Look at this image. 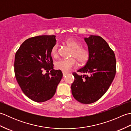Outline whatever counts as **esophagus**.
<instances>
[{"instance_id": "1", "label": "esophagus", "mask_w": 131, "mask_h": 131, "mask_svg": "<svg viewBox=\"0 0 131 131\" xmlns=\"http://www.w3.org/2000/svg\"><path fill=\"white\" fill-rule=\"evenodd\" d=\"M62 74H63V77H65L66 75H67V73H64V72H63L62 73Z\"/></svg>"}]
</instances>
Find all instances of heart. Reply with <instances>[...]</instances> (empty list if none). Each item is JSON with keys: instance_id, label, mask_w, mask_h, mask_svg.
I'll return each mask as SVG.
<instances>
[{"instance_id": "b5f03b06", "label": "heart", "mask_w": 131, "mask_h": 131, "mask_svg": "<svg viewBox=\"0 0 131 131\" xmlns=\"http://www.w3.org/2000/svg\"><path fill=\"white\" fill-rule=\"evenodd\" d=\"M65 43L72 49L71 57L68 59H61L55 63V68L57 70L63 72H68L77 65V59L80 65H83L87 62L90 57L88 50L82 47V43L74 38H69L65 40ZM51 54L53 57H56L58 55V46L56 44L51 49ZM76 59L75 60V59Z\"/></svg>"}]
</instances>
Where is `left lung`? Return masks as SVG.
Masks as SVG:
<instances>
[{
    "label": "left lung",
    "mask_w": 131,
    "mask_h": 131,
    "mask_svg": "<svg viewBox=\"0 0 131 131\" xmlns=\"http://www.w3.org/2000/svg\"><path fill=\"white\" fill-rule=\"evenodd\" d=\"M90 57L84 67L73 74L71 92L75 99L82 104L99 100L109 88L116 73L115 56L107 43L100 36L84 38Z\"/></svg>",
    "instance_id": "1"
}]
</instances>
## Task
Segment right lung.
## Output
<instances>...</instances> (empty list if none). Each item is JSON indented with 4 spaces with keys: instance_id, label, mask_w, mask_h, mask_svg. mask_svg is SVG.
<instances>
[{
    "instance_id": "1",
    "label": "right lung",
    "mask_w": 131,
    "mask_h": 131,
    "mask_svg": "<svg viewBox=\"0 0 131 131\" xmlns=\"http://www.w3.org/2000/svg\"><path fill=\"white\" fill-rule=\"evenodd\" d=\"M55 38L41 35L27 39L16 53L14 68L17 81L24 93L35 102L51 99L62 79L61 71L53 67L51 49L56 44Z\"/></svg>"
}]
</instances>
